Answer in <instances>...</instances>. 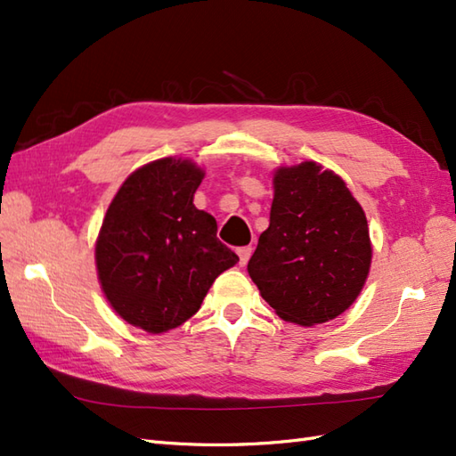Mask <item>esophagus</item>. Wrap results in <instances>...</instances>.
Returning <instances> with one entry per match:
<instances>
[{"label":"esophagus","mask_w":456,"mask_h":456,"mask_svg":"<svg viewBox=\"0 0 456 456\" xmlns=\"http://www.w3.org/2000/svg\"><path fill=\"white\" fill-rule=\"evenodd\" d=\"M237 255H239L240 266H245L248 263L250 255H253V247H240V248H237Z\"/></svg>","instance_id":"obj_1"}]
</instances>
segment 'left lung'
<instances>
[{"label":"left lung","mask_w":456,"mask_h":456,"mask_svg":"<svg viewBox=\"0 0 456 456\" xmlns=\"http://www.w3.org/2000/svg\"><path fill=\"white\" fill-rule=\"evenodd\" d=\"M273 183L270 225L248 276L284 322L325 323L354 304L370 273L364 209L338 174L314 160L280 167Z\"/></svg>","instance_id":"8db88e82"}]
</instances>
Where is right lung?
Masks as SVG:
<instances>
[{
	"label": "right lung",
	"mask_w": 456,
	"mask_h": 456,
	"mask_svg": "<svg viewBox=\"0 0 456 456\" xmlns=\"http://www.w3.org/2000/svg\"><path fill=\"white\" fill-rule=\"evenodd\" d=\"M206 176L188 159H159L131 172L95 240L102 292L123 322L159 335L198 312L216 278L239 263L217 223L193 206Z\"/></svg>",
	"instance_id": "obj_1"
}]
</instances>
